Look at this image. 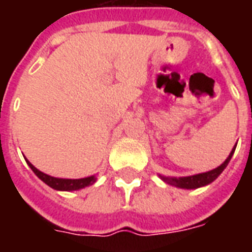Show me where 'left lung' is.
Returning <instances> with one entry per match:
<instances>
[{"label":"left lung","instance_id":"obj_1","mask_svg":"<svg viewBox=\"0 0 252 252\" xmlns=\"http://www.w3.org/2000/svg\"><path fill=\"white\" fill-rule=\"evenodd\" d=\"M235 148L236 146L232 148V151L229 153L228 158L222 162L219 167L211 170V171H206V173H200V174L189 175V177H164V175H160V180L164 181L166 184H169L171 186H175V188H180V189H198V188H202V186H206L212 184L213 181L216 180L219 175L221 174L224 169L227 167L229 160L232 158L233 153H235Z\"/></svg>","mask_w":252,"mask_h":252}]
</instances>
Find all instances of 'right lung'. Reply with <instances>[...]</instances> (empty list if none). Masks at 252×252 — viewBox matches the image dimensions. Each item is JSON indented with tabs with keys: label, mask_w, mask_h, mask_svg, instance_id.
<instances>
[{
	"label": "right lung",
	"mask_w": 252,
	"mask_h": 252,
	"mask_svg": "<svg viewBox=\"0 0 252 252\" xmlns=\"http://www.w3.org/2000/svg\"><path fill=\"white\" fill-rule=\"evenodd\" d=\"M25 162L28 163L32 171L35 173L39 178H40L46 185L55 190H61V191H72V190H79L86 188V186L93 185L94 182L97 181L95 175H90V177H85V178H78V180H68V178H57V177H51V175L43 173L40 170H37L31 163L28 159H25Z\"/></svg>",
	"instance_id": "obj_1"
}]
</instances>
